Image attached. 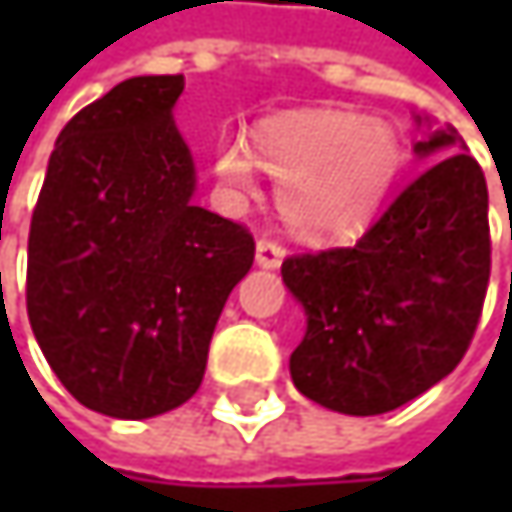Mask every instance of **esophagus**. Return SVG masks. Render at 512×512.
<instances>
[{
	"label": "esophagus",
	"instance_id": "esophagus-1",
	"mask_svg": "<svg viewBox=\"0 0 512 512\" xmlns=\"http://www.w3.org/2000/svg\"><path fill=\"white\" fill-rule=\"evenodd\" d=\"M255 260L257 266H263V269H278L281 260H284V249L278 243H272V240H257Z\"/></svg>",
	"mask_w": 512,
	"mask_h": 512
}]
</instances>
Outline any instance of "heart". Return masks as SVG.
<instances>
[{
	"label": "heart",
	"mask_w": 512,
	"mask_h": 512,
	"mask_svg": "<svg viewBox=\"0 0 512 512\" xmlns=\"http://www.w3.org/2000/svg\"><path fill=\"white\" fill-rule=\"evenodd\" d=\"M400 139L391 124L341 109H305L263 121L255 139L219 148L216 174L225 189L252 195L257 171H269L281 219L305 240L361 234L382 207L397 168Z\"/></svg>",
	"instance_id": "obj_1"
}]
</instances>
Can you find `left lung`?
Returning a JSON list of instances; mask_svg holds the SVG:
<instances>
[{"label": "left lung", "mask_w": 512, "mask_h": 512, "mask_svg": "<svg viewBox=\"0 0 512 512\" xmlns=\"http://www.w3.org/2000/svg\"><path fill=\"white\" fill-rule=\"evenodd\" d=\"M415 124L430 118L415 115ZM436 155L443 159L356 246L281 263L305 311L293 385L332 412L382 415L415 400L460 364L474 338L489 284L486 177L454 127L415 142V156Z\"/></svg>", "instance_id": "left-lung-1"}]
</instances>
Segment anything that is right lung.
Returning a JSON list of instances; mask_svg holds the SVG:
<instances>
[{"label": "right lung", "instance_id": "1", "mask_svg": "<svg viewBox=\"0 0 512 512\" xmlns=\"http://www.w3.org/2000/svg\"><path fill=\"white\" fill-rule=\"evenodd\" d=\"M183 76H133L55 139L32 213L26 308L41 353L88 409L142 421L186 403L252 234L192 204L174 124Z\"/></svg>", "mask_w": 512, "mask_h": 512}]
</instances>
